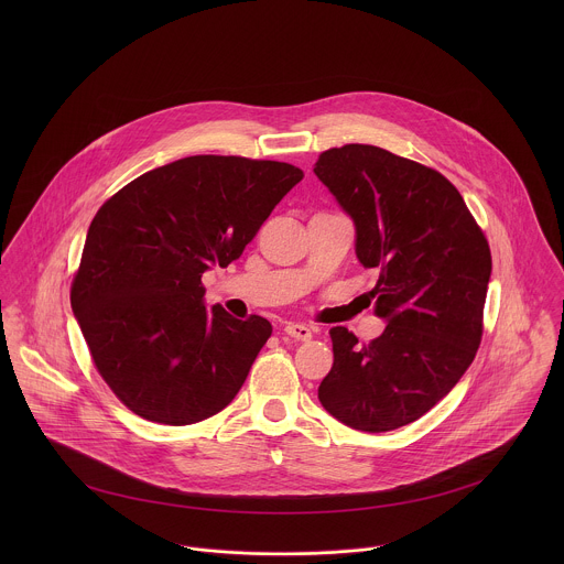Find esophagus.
Returning a JSON list of instances; mask_svg holds the SVG:
<instances>
[{
    "instance_id": "esophagus-1",
    "label": "esophagus",
    "mask_w": 564,
    "mask_h": 564,
    "mask_svg": "<svg viewBox=\"0 0 564 564\" xmlns=\"http://www.w3.org/2000/svg\"><path fill=\"white\" fill-rule=\"evenodd\" d=\"M284 332L297 340H311L313 338V329L304 323H286L284 325Z\"/></svg>"
}]
</instances>
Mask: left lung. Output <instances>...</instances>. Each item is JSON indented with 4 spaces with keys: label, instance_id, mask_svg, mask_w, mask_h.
<instances>
[{
    "label": "left lung",
    "instance_id": "left-lung-1",
    "mask_svg": "<svg viewBox=\"0 0 564 564\" xmlns=\"http://www.w3.org/2000/svg\"><path fill=\"white\" fill-rule=\"evenodd\" d=\"M315 173L356 226V256L380 278L384 332L362 345L329 329L334 365L319 402L360 432L423 416L465 376L482 340L490 249L458 188L438 171L376 145L323 152Z\"/></svg>",
    "mask_w": 564,
    "mask_h": 564
}]
</instances>
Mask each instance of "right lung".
Masks as SVG:
<instances>
[{
	"label": "right lung",
	"instance_id": "obj_1",
	"mask_svg": "<svg viewBox=\"0 0 564 564\" xmlns=\"http://www.w3.org/2000/svg\"><path fill=\"white\" fill-rule=\"evenodd\" d=\"M302 177L289 162L188 156L97 210L72 308L99 376L134 414L188 425L237 398L271 323L206 311L202 273L237 260Z\"/></svg>",
	"mask_w": 564,
	"mask_h": 564
}]
</instances>
